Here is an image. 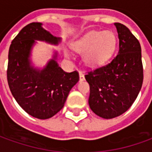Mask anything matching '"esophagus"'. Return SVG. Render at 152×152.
<instances>
[{"label": "esophagus", "instance_id": "obj_1", "mask_svg": "<svg viewBox=\"0 0 152 152\" xmlns=\"http://www.w3.org/2000/svg\"><path fill=\"white\" fill-rule=\"evenodd\" d=\"M85 79V78H84V74H83L82 72H79V80L80 81H83Z\"/></svg>", "mask_w": 152, "mask_h": 152}]
</instances>
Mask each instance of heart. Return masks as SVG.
I'll use <instances>...</instances> for the list:
<instances>
[{
    "instance_id": "1",
    "label": "heart",
    "mask_w": 152,
    "mask_h": 152,
    "mask_svg": "<svg viewBox=\"0 0 152 152\" xmlns=\"http://www.w3.org/2000/svg\"><path fill=\"white\" fill-rule=\"evenodd\" d=\"M117 40L112 32H91L78 41L75 49L84 54L83 58L88 64L96 65L106 62L113 54L116 50ZM69 56V52H66Z\"/></svg>"
}]
</instances>
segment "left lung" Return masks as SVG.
I'll list each match as a JSON object with an SVG mask.
<instances>
[{
  "mask_svg": "<svg viewBox=\"0 0 152 152\" xmlns=\"http://www.w3.org/2000/svg\"><path fill=\"white\" fill-rule=\"evenodd\" d=\"M114 25L119 38L118 54L108 64L85 74L90 88V108L106 119L118 117L129 109L143 83L140 43L124 25Z\"/></svg>",
  "mask_w": 152,
  "mask_h": 152,
  "instance_id": "left-lung-1",
  "label": "left lung"
}]
</instances>
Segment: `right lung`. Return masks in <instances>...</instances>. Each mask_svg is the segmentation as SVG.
Returning a JSON list of instances; mask_svg holds the SVG:
<instances>
[{
    "mask_svg": "<svg viewBox=\"0 0 152 152\" xmlns=\"http://www.w3.org/2000/svg\"><path fill=\"white\" fill-rule=\"evenodd\" d=\"M33 22L22 29L9 49L7 81L18 104L28 114L39 119L52 118L62 109L71 88L79 79L78 71L67 73L55 61L56 54L45 69L30 65V55L34 40L58 45L60 38Z\"/></svg>",
    "mask_w": 152,
    "mask_h": 152,
    "instance_id": "1",
    "label": "right lung"
}]
</instances>
